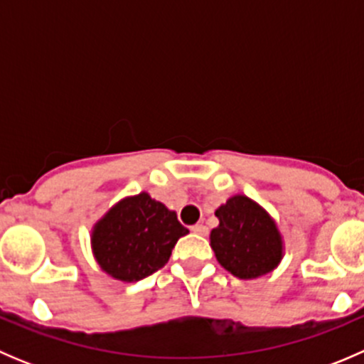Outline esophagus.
<instances>
[{"label":"esophagus","instance_id":"obj_1","mask_svg":"<svg viewBox=\"0 0 364 364\" xmlns=\"http://www.w3.org/2000/svg\"><path fill=\"white\" fill-rule=\"evenodd\" d=\"M192 232L199 234V236H205L208 234V227L203 225V223H196V225H192Z\"/></svg>","mask_w":364,"mask_h":364}]
</instances>
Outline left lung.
<instances>
[{
	"instance_id": "8db88e82",
	"label": "left lung",
	"mask_w": 364,
	"mask_h": 364,
	"mask_svg": "<svg viewBox=\"0 0 364 364\" xmlns=\"http://www.w3.org/2000/svg\"><path fill=\"white\" fill-rule=\"evenodd\" d=\"M215 215L220 225L211 230V248L229 273L250 280L269 273L280 262V234L260 205L236 196Z\"/></svg>"
}]
</instances>
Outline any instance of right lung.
<instances>
[{
    "label": "right lung",
    "instance_id": "obj_1",
    "mask_svg": "<svg viewBox=\"0 0 364 364\" xmlns=\"http://www.w3.org/2000/svg\"><path fill=\"white\" fill-rule=\"evenodd\" d=\"M188 229L148 193L121 200L97 223L93 250L102 269L117 280L137 282L161 269Z\"/></svg>",
    "mask_w": 364,
    "mask_h": 364
}]
</instances>
